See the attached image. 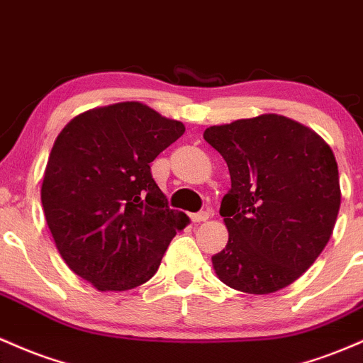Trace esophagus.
Segmentation results:
<instances>
[{"label": "esophagus", "mask_w": 363, "mask_h": 363, "mask_svg": "<svg viewBox=\"0 0 363 363\" xmlns=\"http://www.w3.org/2000/svg\"><path fill=\"white\" fill-rule=\"evenodd\" d=\"M190 218H192L194 223H203L209 219V213H207V211H201V213H195L190 216Z\"/></svg>", "instance_id": "esophagus-1"}]
</instances>
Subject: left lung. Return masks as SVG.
Returning a JSON list of instances; mask_svg holds the SVG:
<instances>
[{
	"label": "left lung",
	"mask_w": 363,
	"mask_h": 363,
	"mask_svg": "<svg viewBox=\"0 0 363 363\" xmlns=\"http://www.w3.org/2000/svg\"><path fill=\"white\" fill-rule=\"evenodd\" d=\"M203 138L231 177L219 209L230 238L213 255L216 274L254 295L288 286L315 262L335 228L341 190L331 147L281 115L214 125Z\"/></svg>",
	"instance_id": "1"
}]
</instances>
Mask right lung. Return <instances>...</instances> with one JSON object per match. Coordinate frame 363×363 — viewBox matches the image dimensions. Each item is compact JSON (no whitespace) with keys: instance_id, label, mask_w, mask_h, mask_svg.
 <instances>
[{"instance_id":"add662e5","label":"right lung","mask_w":363,"mask_h":363,"mask_svg":"<svg viewBox=\"0 0 363 363\" xmlns=\"http://www.w3.org/2000/svg\"><path fill=\"white\" fill-rule=\"evenodd\" d=\"M185 132L142 103L75 116L56 137L40 201L56 248L77 276L101 291H125L156 274L178 230L150 162Z\"/></svg>"}]
</instances>
